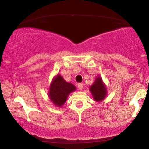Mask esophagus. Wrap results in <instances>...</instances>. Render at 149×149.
<instances>
[{
  "label": "esophagus",
  "mask_w": 149,
  "mask_h": 149,
  "mask_svg": "<svg viewBox=\"0 0 149 149\" xmlns=\"http://www.w3.org/2000/svg\"><path fill=\"white\" fill-rule=\"evenodd\" d=\"M78 87H79V89H80V90H82V89H83V83H79V84H78Z\"/></svg>",
  "instance_id": "34e87169"
}]
</instances>
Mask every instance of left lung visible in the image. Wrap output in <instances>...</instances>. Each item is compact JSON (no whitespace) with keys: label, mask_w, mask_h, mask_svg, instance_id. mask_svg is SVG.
Here are the masks:
<instances>
[{"label":"left lung","mask_w":149,"mask_h":149,"mask_svg":"<svg viewBox=\"0 0 149 149\" xmlns=\"http://www.w3.org/2000/svg\"><path fill=\"white\" fill-rule=\"evenodd\" d=\"M89 91L92 94L94 100L96 102L102 101L107 94V87L100 76L95 78L93 84L90 86Z\"/></svg>","instance_id":"8db88e82"}]
</instances>
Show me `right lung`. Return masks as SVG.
<instances>
[{
	"label": "right lung",
	"mask_w": 149,
	"mask_h": 149,
	"mask_svg": "<svg viewBox=\"0 0 149 149\" xmlns=\"http://www.w3.org/2000/svg\"><path fill=\"white\" fill-rule=\"evenodd\" d=\"M75 90L74 85L66 82L60 74H58L53 79L48 95L56 107H61L66 102L69 94Z\"/></svg>",
	"instance_id": "add662e5"
}]
</instances>
